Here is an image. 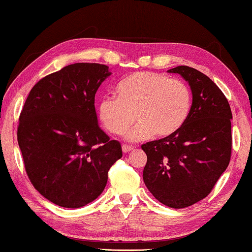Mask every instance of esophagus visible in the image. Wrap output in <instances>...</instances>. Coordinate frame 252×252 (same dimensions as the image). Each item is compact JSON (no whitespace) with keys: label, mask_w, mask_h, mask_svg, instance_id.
<instances>
[{"label":"esophagus","mask_w":252,"mask_h":252,"mask_svg":"<svg viewBox=\"0 0 252 252\" xmlns=\"http://www.w3.org/2000/svg\"><path fill=\"white\" fill-rule=\"evenodd\" d=\"M133 149H134V148L131 147V146H126V145L122 146V150H123V153H125V154L130 153V151H132Z\"/></svg>","instance_id":"obj_1"}]
</instances>
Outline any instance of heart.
Returning a JSON list of instances; mask_svg holds the SVG:
<instances>
[{
    "label": "heart",
    "instance_id": "heart-1",
    "mask_svg": "<svg viewBox=\"0 0 252 252\" xmlns=\"http://www.w3.org/2000/svg\"><path fill=\"white\" fill-rule=\"evenodd\" d=\"M115 99L105 97L97 106V118L104 129L130 141L147 140L156 134L168 138L177 133L189 119L191 109L189 87L181 79L151 71H137L118 83Z\"/></svg>",
    "mask_w": 252,
    "mask_h": 252
}]
</instances>
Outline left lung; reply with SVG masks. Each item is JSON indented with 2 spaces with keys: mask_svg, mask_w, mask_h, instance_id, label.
Instances as JSON below:
<instances>
[{
  "mask_svg": "<svg viewBox=\"0 0 252 252\" xmlns=\"http://www.w3.org/2000/svg\"><path fill=\"white\" fill-rule=\"evenodd\" d=\"M168 73L189 83L190 113L177 133L141 146L143 182L163 205L183 209L206 197L229 166L232 113L222 91L201 71L178 66Z\"/></svg>",
  "mask_w": 252,
  "mask_h": 252,
  "instance_id": "1",
  "label": "left lung"
}]
</instances>
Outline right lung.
I'll return each mask as SVG.
<instances>
[{
	"label": "right lung",
	"mask_w": 252,
	"mask_h": 252,
	"mask_svg": "<svg viewBox=\"0 0 252 252\" xmlns=\"http://www.w3.org/2000/svg\"><path fill=\"white\" fill-rule=\"evenodd\" d=\"M111 74L101 63H73L40 79L27 97L19 147L34 189L56 205L77 209L93 202L122 157L120 142L99 127L94 104Z\"/></svg>",
	"instance_id": "1"
}]
</instances>
